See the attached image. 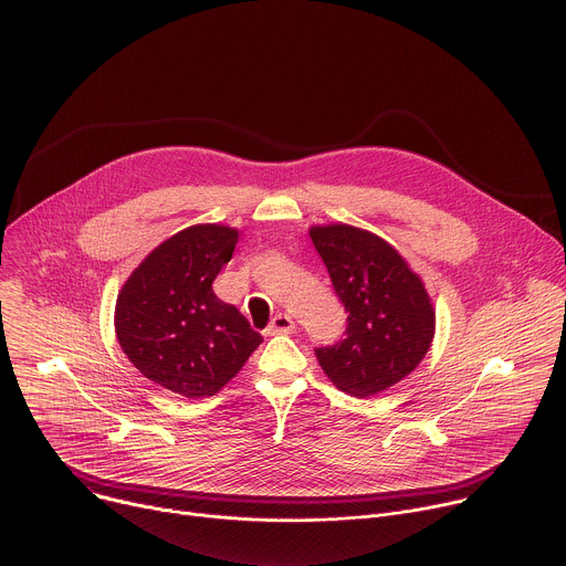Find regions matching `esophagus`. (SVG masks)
I'll return each instance as SVG.
<instances>
[{"mask_svg": "<svg viewBox=\"0 0 566 566\" xmlns=\"http://www.w3.org/2000/svg\"><path fill=\"white\" fill-rule=\"evenodd\" d=\"M293 331H295V322L286 313H277L271 319V324L266 326V335H286V333H293Z\"/></svg>", "mask_w": 566, "mask_h": 566, "instance_id": "1", "label": "esophagus"}]
</instances>
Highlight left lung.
<instances>
[{
  "mask_svg": "<svg viewBox=\"0 0 566 566\" xmlns=\"http://www.w3.org/2000/svg\"><path fill=\"white\" fill-rule=\"evenodd\" d=\"M311 240L348 313L344 339L315 348L319 366L348 396L387 391L422 361L433 339L436 311L422 280L391 244L361 229L315 227Z\"/></svg>",
  "mask_w": 566,
  "mask_h": 566,
  "instance_id": "8db88e82",
  "label": "left lung"
}]
</instances>
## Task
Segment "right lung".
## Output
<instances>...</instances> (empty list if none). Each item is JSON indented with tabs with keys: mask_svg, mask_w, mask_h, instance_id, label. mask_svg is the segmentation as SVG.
Instances as JSON below:
<instances>
[{
	"mask_svg": "<svg viewBox=\"0 0 566 566\" xmlns=\"http://www.w3.org/2000/svg\"><path fill=\"white\" fill-rule=\"evenodd\" d=\"M235 244L229 227L184 229L133 271L117 297L115 331L126 357L144 378L188 400L216 396L262 342L213 291Z\"/></svg>",
	"mask_w": 566,
	"mask_h": 566,
	"instance_id": "1",
	"label": "right lung"
}]
</instances>
